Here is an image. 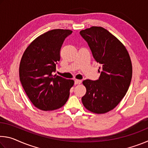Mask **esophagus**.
Masks as SVG:
<instances>
[{"instance_id":"1","label":"esophagus","mask_w":148,"mask_h":148,"mask_svg":"<svg viewBox=\"0 0 148 148\" xmlns=\"http://www.w3.org/2000/svg\"><path fill=\"white\" fill-rule=\"evenodd\" d=\"M82 83V80L80 79H75L74 80V84H80Z\"/></svg>"}]
</instances>
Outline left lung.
Listing matches in <instances>:
<instances>
[{
    "label": "left lung",
    "mask_w": 148,
    "mask_h": 148,
    "mask_svg": "<svg viewBox=\"0 0 148 148\" xmlns=\"http://www.w3.org/2000/svg\"><path fill=\"white\" fill-rule=\"evenodd\" d=\"M79 34L101 65L99 79L83 82L86 93L82 103L90 112L105 114L113 110L128 91L132 74L131 58L124 45L103 27H91Z\"/></svg>",
    "instance_id": "left-lung-1"
}]
</instances>
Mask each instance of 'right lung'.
I'll return each instance as SVG.
<instances>
[{"label":"right lung","mask_w":148,"mask_h":148,"mask_svg":"<svg viewBox=\"0 0 148 148\" xmlns=\"http://www.w3.org/2000/svg\"><path fill=\"white\" fill-rule=\"evenodd\" d=\"M72 31L53 29L32 41L23 53L19 65V79L30 101L44 111L64 106L74 80L53 75L60 61V50L64 39Z\"/></svg>","instance_id":"right-lung-1"}]
</instances>
